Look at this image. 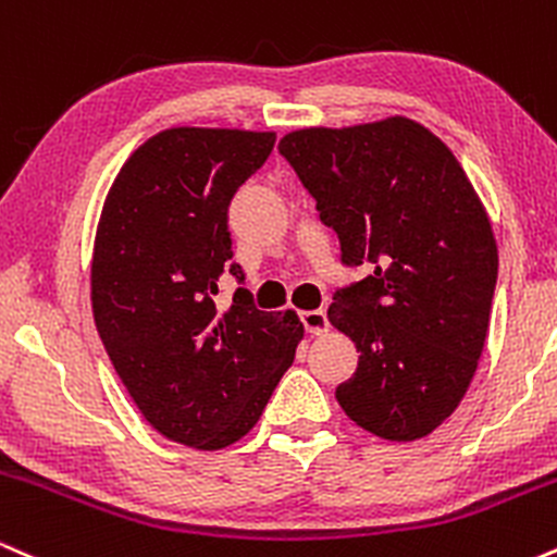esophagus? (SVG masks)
Returning a JSON list of instances; mask_svg holds the SVG:
<instances>
[{"label":"esophagus","instance_id":"34e87169","mask_svg":"<svg viewBox=\"0 0 557 557\" xmlns=\"http://www.w3.org/2000/svg\"><path fill=\"white\" fill-rule=\"evenodd\" d=\"M300 324L309 335H324L330 330L327 314L322 309H311V311H300Z\"/></svg>","mask_w":557,"mask_h":557}]
</instances>
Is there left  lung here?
<instances>
[{"label":"left lung","instance_id":"left-lung-1","mask_svg":"<svg viewBox=\"0 0 557 557\" xmlns=\"http://www.w3.org/2000/svg\"><path fill=\"white\" fill-rule=\"evenodd\" d=\"M280 154L341 238L343 264L372 267L327 311L361 354L337 403L382 440L426 437L463 400L490 327L497 246L474 185L408 117L304 127Z\"/></svg>","mask_w":557,"mask_h":557}]
</instances>
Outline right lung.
<instances>
[{
    "label": "right lung",
    "instance_id": "1",
    "mask_svg": "<svg viewBox=\"0 0 557 557\" xmlns=\"http://www.w3.org/2000/svg\"><path fill=\"white\" fill-rule=\"evenodd\" d=\"M274 133L170 127L114 177L91 261V306L114 372L159 434L198 450L233 445L257 424L304 324L270 314L243 283L227 233L235 190L272 154Z\"/></svg>",
    "mask_w": 557,
    "mask_h": 557
}]
</instances>
